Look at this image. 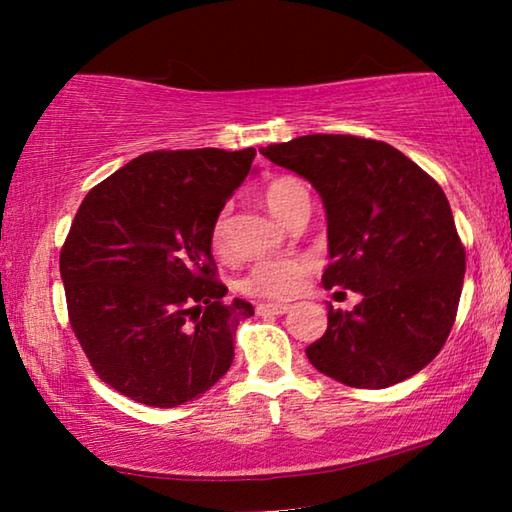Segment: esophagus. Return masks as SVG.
<instances>
[{"mask_svg":"<svg viewBox=\"0 0 512 512\" xmlns=\"http://www.w3.org/2000/svg\"><path fill=\"white\" fill-rule=\"evenodd\" d=\"M291 307L289 305H257V314L259 316H282V314H287Z\"/></svg>","mask_w":512,"mask_h":512,"instance_id":"1","label":"esophagus"}]
</instances>
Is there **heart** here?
Returning <instances> with one entry per match:
<instances>
[{
    "label": "heart",
    "mask_w": 512,
    "mask_h": 512,
    "mask_svg": "<svg viewBox=\"0 0 512 512\" xmlns=\"http://www.w3.org/2000/svg\"><path fill=\"white\" fill-rule=\"evenodd\" d=\"M262 198L268 210L277 219L289 223L293 210L300 201H307L309 192L300 178L277 176L264 187ZM210 246L216 255H228L230 250V207H221L214 216L210 228ZM311 273V262L307 257H275L257 262L250 271L241 277L239 289L255 298L266 300H289L300 293L307 275Z\"/></svg>",
    "instance_id": "obj_1"
}]
</instances>
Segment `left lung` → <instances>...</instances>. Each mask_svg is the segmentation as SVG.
<instances>
[{
  "mask_svg": "<svg viewBox=\"0 0 512 512\" xmlns=\"http://www.w3.org/2000/svg\"><path fill=\"white\" fill-rule=\"evenodd\" d=\"M262 155L323 198V287L363 296L352 311L329 307L311 366L370 391L413 377L443 350L463 289L465 246L443 187L391 144L357 135H302Z\"/></svg>",
  "mask_w": 512,
  "mask_h": 512,
  "instance_id": "left-lung-1",
  "label": "left lung"
}]
</instances>
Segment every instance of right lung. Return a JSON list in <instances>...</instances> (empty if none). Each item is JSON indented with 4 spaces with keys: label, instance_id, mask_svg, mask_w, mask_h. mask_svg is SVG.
<instances>
[{
    "label": "right lung",
    "instance_id": "add662e5",
    "mask_svg": "<svg viewBox=\"0 0 512 512\" xmlns=\"http://www.w3.org/2000/svg\"><path fill=\"white\" fill-rule=\"evenodd\" d=\"M257 151H151L94 185L60 248L67 314L92 370L131 400L171 409L212 388L253 316L223 302L214 216Z\"/></svg>",
    "mask_w": 512,
    "mask_h": 512
}]
</instances>
